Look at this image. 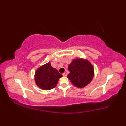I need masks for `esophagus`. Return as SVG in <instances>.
Here are the masks:
<instances>
[{
    "label": "esophagus",
    "mask_w": 126,
    "mask_h": 126,
    "mask_svg": "<svg viewBox=\"0 0 126 126\" xmlns=\"http://www.w3.org/2000/svg\"><path fill=\"white\" fill-rule=\"evenodd\" d=\"M63 76H67V72H64V73H63Z\"/></svg>",
    "instance_id": "1"
}]
</instances>
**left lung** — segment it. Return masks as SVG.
<instances>
[{"label":"left lung","instance_id":"1","mask_svg":"<svg viewBox=\"0 0 126 126\" xmlns=\"http://www.w3.org/2000/svg\"><path fill=\"white\" fill-rule=\"evenodd\" d=\"M70 73L67 77L72 84L78 88H83L91 81L94 76V69L87 59L77 58L68 66Z\"/></svg>","mask_w":126,"mask_h":126}]
</instances>
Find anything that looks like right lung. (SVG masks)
Returning a JSON list of instances; mask_svg holds the SVG:
<instances>
[{
  "mask_svg": "<svg viewBox=\"0 0 126 126\" xmlns=\"http://www.w3.org/2000/svg\"><path fill=\"white\" fill-rule=\"evenodd\" d=\"M58 71L52 67L50 62L41 66L35 75L36 85L43 90H50L56 87L59 79L62 77Z\"/></svg>",
  "mask_w": 126,
  "mask_h": 126,
  "instance_id": "add662e5",
  "label": "right lung"
}]
</instances>
